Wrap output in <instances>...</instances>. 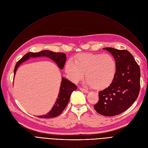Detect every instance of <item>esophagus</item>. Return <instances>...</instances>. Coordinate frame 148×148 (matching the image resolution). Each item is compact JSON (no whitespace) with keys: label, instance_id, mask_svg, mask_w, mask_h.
<instances>
[{"label":"esophagus","instance_id":"obj_1","mask_svg":"<svg viewBox=\"0 0 148 148\" xmlns=\"http://www.w3.org/2000/svg\"><path fill=\"white\" fill-rule=\"evenodd\" d=\"M79 89L81 90V91H82V92H84V93H88V90H87V89H84V88H79Z\"/></svg>","mask_w":148,"mask_h":148}]
</instances>
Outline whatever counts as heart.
<instances>
[{
    "label": "heart",
    "mask_w": 148,
    "mask_h": 148,
    "mask_svg": "<svg viewBox=\"0 0 148 148\" xmlns=\"http://www.w3.org/2000/svg\"><path fill=\"white\" fill-rule=\"evenodd\" d=\"M65 71L74 82L80 81L85 72L87 84L96 89H102L113 82L116 73V63L110 54L83 53L77 56L74 60L69 59L66 62Z\"/></svg>",
    "instance_id": "obj_1"
}]
</instances>
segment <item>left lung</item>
I'll return each mask as SVG.
<instances>
[{"mask_svg":"<svg viewBox=\"0 0 148 148\" xmlns=\"http://www.w3.org/2000/svg\"><path fill=\"white\" fill-rule=\"evenodd\" d=\"M103 49L113 55L116 73L110 86L99 92V101L94 108L100 114L113 116L125 112L137 98L140 88V70L128 51L110 47Z\"/></svg>","mask_w":148,"mask_h":148,"instance_id":"8db88e82","label":"left lung"}]
</instances>
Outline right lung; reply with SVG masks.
<instances>
[{
	"instance_id": "obj_1",
	"label": "right lung",
	"mask_w": 148,
	"mask_h": 148,
	"mask_svg": "<svg viewBox=\"0 0 148 148\" xmlns=\"http://www.w3.org/2000/svg\"><path fill=\"white\" fill-rule=\"evenodd\" d=\"M42 56L47 57L52 59L54 62H55V63L61 69L64 68V65L66 60V54L64 53H56L49 50H42L38 53L29 52L26 53L25 56H23V57L17 62L14 68V76L18 67L23 62H25L30 58ZM77 89V86L75 84L69 81L68 79L62 77V82L60 84V92L59 93V95L55 104H54L51 110L47 114L42 116H39L38 117L41 118H51L59 116L64 111L66 106H67L71 93L74 90H75Z\"/></svg>"
}]
</instances>
